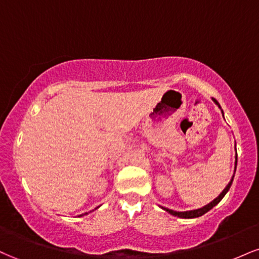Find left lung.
I'll return each instance as SVG.
<instances>
[{"instance_id":"1","label":"left lung","mask_w":259,"mask_h":259,"mask_svg":"<svg viewBox=\"0 0 259 259\" xmlns=\"http://www.w3.org/2000/svg\"><path fill=\"white\" fill-rule=\"evenodd\" d=\"M213 101H214V103H215V105L218 106L219 108L222 109V107H221V105H219V103H218V101L214 100V99H213ZM222 113H223V111H222ZM223 115H224V113H223ZM236 164H237V153H236V156H235V170H236ZM233 180H234V175H233V178H231V180L229 181V184H228V185H227V187H225V189L223 190V191H222V194L219 195L218 197L214 198V200H213L212 202H210V203L206 204V206H204V207H202V208H198V209H194V210H186V212H177V210L169 209V208H165V207H162V208H163V209H164V210H167V212L169 213V214H171V215H174V217H179V218H184V219L197 218V217H201V215H203L204 213H207V212H208V210H210V209H212L213 207L217 206V204H218L219 202L222 201V198L224 197L225 195H227V192L229 191V189H230L231 184H233Z\"/></svg>"}]
</instances>
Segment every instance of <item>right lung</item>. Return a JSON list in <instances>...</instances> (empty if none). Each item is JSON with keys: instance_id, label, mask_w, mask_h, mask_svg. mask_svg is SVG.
Listing matches in <instances>:
<instances>
[{"instance_id": "add662e5", "label": "right lung", "mask_w": 259, "mask_h": 259, "mask_svg": "<svg viewBox=\"0 0 259 259\" xmlns=\"http://www.w3.org/2000/svg\"><path fill=\"white\" fill-rule=\"evenodd\" d=\"M85 214H88V213H84V214H81L80 217H82V215H85Z\"/></svg>"}]
</instances>
